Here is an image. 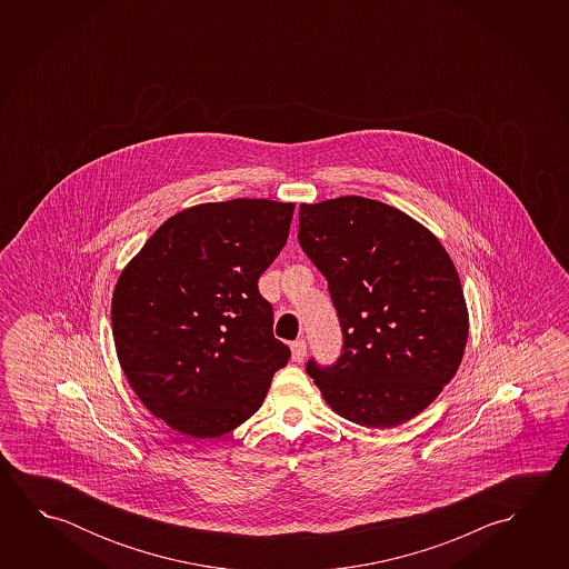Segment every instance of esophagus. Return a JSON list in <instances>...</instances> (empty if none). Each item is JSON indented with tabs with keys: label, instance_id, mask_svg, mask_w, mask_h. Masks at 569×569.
I'll use <instances>...</instances> for the list:
<instances>
[{
	"label": "esophagus",
	"instance_id": "obj_1",
	"mask_svg": "<svg viewBox=\"0 0 569 569\" xmlns=\"http://www.w3.org/2000/svg\"><path fill=\"white\" fill-rule=\"evenodd\" d=\"M306 355H308V343L303 341V339H298V341H293L291 343V357H293V361H303L306 359Z\"/></svg>",
	"mask_w": 569,
	"mask_h": 569
}]
</instances>
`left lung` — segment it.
<instances>
[{"label": "left lung", "mask_w": 569, "mask_h": 569, "mask_svg": "<svg viewBox=\"0 0 569 569\" xmlns=\"http://www.w3.org/2000/svg\"><path fill=\"white\" fill-rule=\"evenodd\" d=\"M298 240L326 276L343 331L336 363L306 365L327 405L369 429L417 417L457 375L468 339L465 293L442 243L363 196L299 206Z\"/></svg>", "instance_id": "obj_1"}]
</instances>
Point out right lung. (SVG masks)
Here are the masks:
<instances>
[{
  "mask_svg": "<svg viewBox=\"0 0 569 569\" xmlns=\"http://www.w3.org/2000/svg\"><path fill=\"white\" fill-rule=\"evenodd\" d=\"M293 208L258 198L192 206L122 270L111 303L119 363L144 407L180 435L240 427L288 363L258 280L288 242Z\"/></svg>",
  "mask_w": 569,
  "mask_h": 569,
  "instance_id": "add662e5",
  "label": "right lung"
}]
</instances>
